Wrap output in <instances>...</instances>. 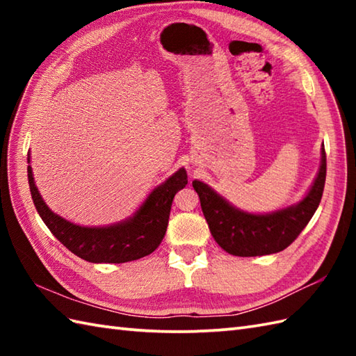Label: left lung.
<instances>
[{
    "label": "left lung",
    "instance_id": "8db88e82",
    "mask_svg": "<svg viewBox=\"0 0 356 356\" xmlns=\"http://www.w3.org/2000/svg\"><path fill=\"white\" fill-rule=\"evenodd\" d=\"M326 182V151H321V166L315 182L298 205L277 213L257 216L231 207L205 184L194 180L200 207L209 231L218 246L237 257H257L283 251L300 236L318 208Z\"/></svg>",
    "mask_w": 356,
    "mask_h": 356
}]
</instances>
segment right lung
Here are the masks:
<instances>
[{"mask_svg": "<svg viewBox=\"0 0 356 356\" xmlns=\"http://www.w3.org/2000/svg\"><path fill=\"white\" fill-rule=\"evenodd\" d=\"M27 172L33 203L47 228L69 251L92 263H125L153 252L166 232L174 195L188 184L186 171L179 170L148 195L130 220L105 228H87L51 213L38 193L30 166Z\"/></svg>", "mask_w": 356, "mask_h": 356, "instance_id": "1", "label": "right lung"}]
</instances>
